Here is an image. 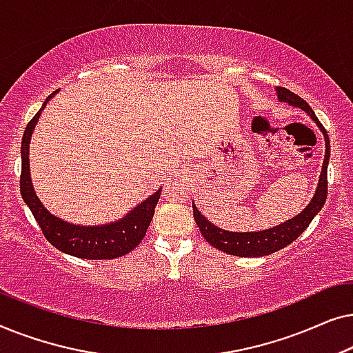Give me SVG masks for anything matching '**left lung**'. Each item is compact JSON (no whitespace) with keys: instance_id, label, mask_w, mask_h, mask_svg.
<instances>
[{"instance_id":"left-lung-1","label":"left lung","mask_w":353,"mask_h":353,"mask_svg":"<svg viewBox=\"0 0 353 353\" xmlns=\"http://www.w3.org/2000/svg\"><path fill=\"white\" fill-rule=\"evenodd\" d=\"M276 91L279 101L289 103L291 105H297L305 110L310 117L315 120L318 127L325 134L326 141V152H325V162H323L320 181H318V188L315 191V196L310 204H308L303 212H301L294 219L284 221V223L274 226V228L265 230V231H255V233H231V231L220 230L219 226L212 225L210 221H207L204 215L196 209V205L192 204V212H194V220L197 226H199L201 234L204 236V239L210 245H214L215 249L226 252L230 255H236V257H262V255H270L276 250L286 248L296 241L301 236L310 221L315 219V215L321 210V207L325 205V201L327 197V162H330V138L320 120L316 119L315 112H313L310 105L303 101L301 96H297L288 88L283 86H276Z\"/></svg>"}]
</instances>
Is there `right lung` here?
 <instances>
[{"mask_svg":"<svg viewBox=\"0 0 353 353\" xmlns=\"http://www.w3.org/2000/svg\"><path fill=\"white\" fill-rule=\"evenodd\" d=\"M57 91L48 96L45 104L38 110L30 122L27 123L26 132H23L21 156H22V172H21V194L22 199L32 210L37 223L40 225L41 233L45 234L48 243L59 249L61 252L79 259L88 260H110L115 257H122L128 254L137 245L141 243L144 234L149 228L154 216L161 191L154 192L151 197L141 202L138 207L130 212L125 219L115 221L110 225L101 226H80L72 225L67 221L51 215L38 199L35 191H33L30 180V165H28V144L33 128L40 119L41 110L45 109L48 101L54 96Z\"/></svg>","mask_w":353,"mask_h":353,"instance_id":"1","label":"right lung"}]
</instances>
